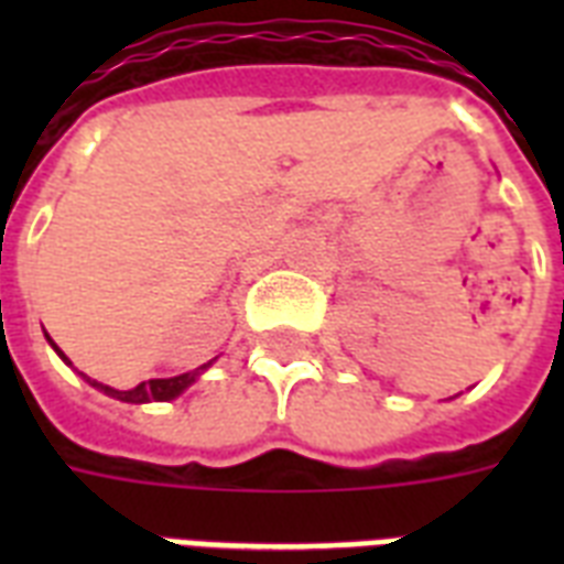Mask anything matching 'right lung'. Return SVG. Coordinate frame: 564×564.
Returning <instances> with one entry per match:
<instances>
[{
  "label": "right lung",
  "mask_w": 564,
  "mask_h": 564,
  "mask_svg": "<svg viewBox=\"0 0 564 564\" xmlns=\"http://www.w3.org/2000/svg\"><path fill=\"white\" fill-rule=\"evenodd\" d=\"M48 339V336H46ZM48 345L55 348V354L61 357V360L66 362V366H73L69 362V357H66L61 348H57L52 339H48ZM213 362H216V357H213L210 362H204V366H198V369L193 371H184V375H175V377H154V380H145V383L134 386V389H113V386H105L99 383V380H93V377L82 375L87 383L93 386V389H99V392H105L108 398H117V401H126V403H152V401H175L178 394H184L189 389V386L198 380V377L204 375V371L210 369Z\"/></svg>",
  "instance_id": "1"
}]
</instances>
